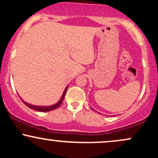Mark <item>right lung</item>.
Wrapping results in <instances>:
<instances>
[{
	"label": "right lung",
	"mask_w": 158,
	"mask_h": 158,
	"mask_svg": "<svg viewBox=\"0 0 158 158\" xmlns=\"http://www.w3.org/2000/svg\"><path fill=\"white\" fill-rule=\"evenodd\" d=\"M68 86L66 88H65L64 91V94H63L62 97H61V99L57 103H56V105H54V106H49V107H44V106H32V105H30V104H28V103L25 102L24 101H23V102L24 103L25 105L27 107H29L30 108H31V109H33V110H38V111H41V112H46V111H50V110H52L54 109H56V108H57L58 107H59L60 105L61 104V102H63V99H64V96H65V94H66V91L67 90H68Z\"/></svg>",
	"instance_id": "add662e5"
}]
</instances>
